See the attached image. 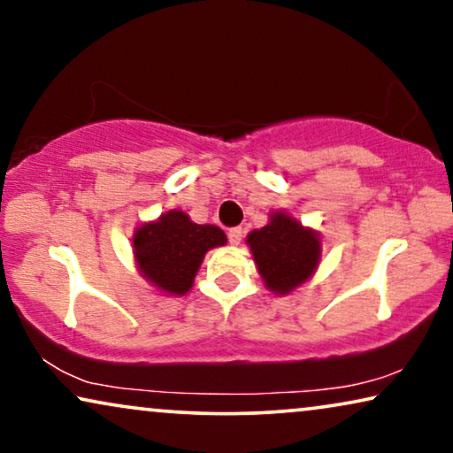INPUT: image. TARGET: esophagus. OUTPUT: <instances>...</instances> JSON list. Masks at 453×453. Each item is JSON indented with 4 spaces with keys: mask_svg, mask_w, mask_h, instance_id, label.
Listing matches in <instances>:
<instances>
[{
    "mask_svg": "<svg viewBox=\"0 0 453 453\" xmlns=\"http://www.w3.org/2000/svg\"><path fill=\"white\" fill-rule=\"evenodd\" d=\"M228 241H231V245H239L241 241H243V228L241 226H234L228 231Z\"/></svg>",
    "mask_w": 453,
    "mask_h": 453,
    "instance_id": "esophagus-1",
    "label": "esophagus"
}]
</instances>
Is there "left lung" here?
<instances>
[{
    "label": "left lung",
    "instance_id": "8db88e82",
    "mask_svg": "<svg viewBox=\"0 0 453 453\" xmlns=\"http://www.w3.org/2000/svg\"><path fill=\"white\" fill-rule=\"evenodd\" d=\"M253 262L270 293L290 295L318 270L321 234L284 210L270 212L268 225L247 234Z\"/></svg>",
    "mask_w": 453,
    "mask_h": 453
}]
</instances>
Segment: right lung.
Instances as JSON below:
<instances>
[{
    "label": "right lung",
    "mask_w": 453,
    "mask_h": 453,
    "mask_svg": "<svg viewBox=\"0 0 453 453\" xmlns=\"http://www.w3.org/2000/svg\"><path fill=\"white\" fill-rule=\"evenodd\" d=\"M222 245H226L222 228L196 225L183 210H169L157 220L142 222L132 237L140 276L169 296L188 295L203 256Z\"/></svg>",
    "instance_id": "right-lung-1"
}]
</instances>
